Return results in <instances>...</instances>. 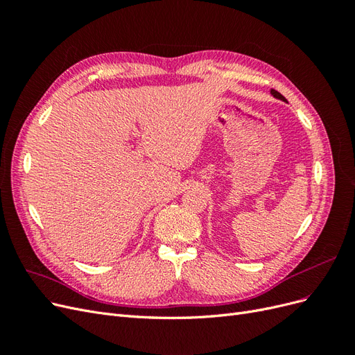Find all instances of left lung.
<instances>
[{
    "instance_id": "left-lung-1",
    "label": "left lung",
    "mask_w": 355,
    "mask_h": 355,
    "mask_svg": "<svg viewBox=\"0 0 355 355\" xmlns=\"http://www.w3.org/2000/svg\"><path fill=\"white\" fill-rule=\"evenodd\" d=\"M271 94L274 96V98H277V99H280V101H283V102H287L284 96H283L282 93H278V92H277V90H274V89H271Z\"/></svg>"
}]
</instances>
